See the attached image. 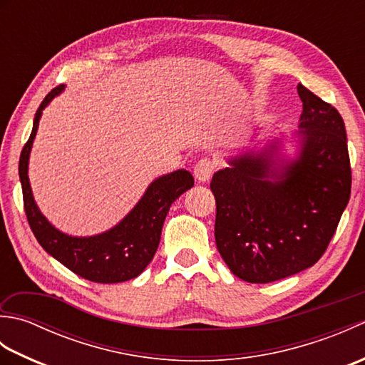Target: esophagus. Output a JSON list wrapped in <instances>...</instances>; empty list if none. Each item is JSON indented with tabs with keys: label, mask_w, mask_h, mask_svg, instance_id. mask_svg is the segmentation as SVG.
<instances>
[{
	"label": "esophagus",
	"mask_w": 365,
	"mask_h": 365,
	"mask_svg": "<svg viewBox=\"0 0 365 365\" xmlns=\"http://www.w3.org/2000/svg\"><path fill=\"white\" fill-rule=\"evenodd\" d=\"M213 170H215V161L208 160V158L199 160V161L196 163V166H195V177H196V180L200 182V183L208 182V180H210V178H212Z\"/></svg>",
	"instance_id": "34e87169"
}]
</instances>
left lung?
Returning <instances> with one entry per match:
<instances>
[{"label": "left lung", "mask_w": 365, "mask_h": 365, "mask_svg": "<svg viewBox=\"0 0 365 365\" xmlns=\"http://www.w3.org/2000/svg\"><path fill=\"white\" fill-rule=\"evenodd\" d=\"M298 131L227 158L213 174L216 247L229 269L251 284L311 268L327 251L351 192L342 115L298 84Z\"/></svg>", "instance_id": "1"}]
</instances>
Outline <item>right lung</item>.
<instances>
[{
    "instance_id": "1",
    "label": "right lung",
    "mask_w": 365,
    "mask_h": 365,
    "mask_svg": "<svg viewBox=\"0 0 365 365\" xmlns=\"http://www.w3.org/2000/svg\"><path fill=\"white\" fill-rule=\"evenodd\" d=\"M64 88V84L54 88L43 98L34 115L33 131L20 155L19 175L26 218L38 245L75 274L100 284L125 282L141 274L153 259L170 205L185 191L192 188L195 178L187 169H177L155 178L138 204L115 226L102 234L75 237L54 227L36 204L28 165L42 111Z\"/></svg>"
}]
</instances>
